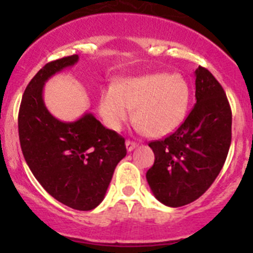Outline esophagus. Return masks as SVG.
Listing matches in <instances>:
<instances>
[{
	"label": "esophagus",
	"instance_id": "34e87169",
	"mask_svg": "<svg viewBox=\"0 0 253 253\" xmlns=\"http://www.w3.org/2000/svg\"><path fill=\"white\" fill-rule=\"evenodd\" d=\"M137 143L136 142H133V141H126V148H127V150H128V152H132V150L134 149V148L137 147Z\"/></svg>",
	"mask_w": 253,
	"mask_h": 253
}]
</instances>
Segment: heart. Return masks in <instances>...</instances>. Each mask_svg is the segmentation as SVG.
Masks as SVG:
<instances>
[{
  "label": "heart",
  "instance_id": "obj_1",
  "mask_svg": "<svg viewBox=\"0 0 253 253\" xmlns=\"http://www.w3.org/2000/svg\"><path fill=\"white\" fill-rule=\"evenodd\" d=\"M190 100V86L183 79L171 73H152L117 81L101 94L99 112L109 128L120 131L133 110L138 128L159 138L182 125Z\"/></svg>",
  "mask_w": 253,
  "mask_h": 253
}]
</instances>
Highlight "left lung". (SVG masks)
Returning a JSON list of instances; mask_svg holds the SVG:
<instances>
[{
	"label": "left lung",
	"mask_w": 253,
	"mask_h": 253,
	"mask_svg": "<svg viewBox=\"0 0 253 253\" xmlns=\"http://www.w3.org/2000/svg\"><path fill=\"white\" fill-rule=\"evenodd\" d=\"M196 76V104L167 138L149 143L155 160L147 171L153 195L168 207L200 198L220 172L231 143V109L223 86L205 67Z\"/></svg>",
	"instance_id": "obj_1"
}]
</instances>
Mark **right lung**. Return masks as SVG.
Masks as SVG:
<instances>
[{"instance_id":"right-lung-1","label":"right lung","mask_w":253,"mask_h":253,"mask_svg":"<svg viewBox=\"0 0 253 253\" xmlns=\"http://www.w3.org/2000/svg\"><path fill=\"white\" fill-rule=\"evenodd\" d=\"M78 55L46 63L25 88L18 114L23 155L40 185L55 200L91 211L105 197L115 168L126 157L125 138L86 112L73 122L53 117L42 90L47 79L78 62Z\"/></svg>"}]
</instances>
